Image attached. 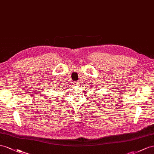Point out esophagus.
I'll return each mask as SVG.
<instances>
[{"mask_svg":"<svg viewBox=\"0 0 154 154\" xmlns=\"http://www.w3.org/2000/svg\"><path fill=\"white\" fill-rule=\"evenodd\" d=\"M79 82H75V85H79Z\"/></svg>","mask_w":154,"mask_h":154,"instance_id":"1","label":"esophagus"}]
</instances>
